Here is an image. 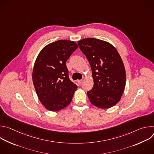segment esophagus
<instances>
[{
  "mask_svg": "<svg viewBox=\"0 0 154 154\" xmlns=\"http://www.w3.org/2000/svg\"><path fill=\"white\" fill-rule=\"evenodd\" d=\"M82 81H83V80H77L78 84H79V85H80L81 83H82Z\"/></svg>",
  "mask_w": 154,
  "mask_h": 154,
  "instance_id": "1",
  "label": "esophagus"
}]
</instances>
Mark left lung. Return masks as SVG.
Listing matches in <instances>:
<instances>
[{"label": "left lung", "instance_id": "obj_1", "mask_svg": "<svg viewBox=\"0 0 154 154\" xmlns=\"http://www.w3.org/2000/svg\"><path fill=\"white\" fill-rule=\"evenodd\" d=\"M92 69L94 86L87 92L90 101L100 108H108L121 99L125 86L122 60L111 44L96 38L77 42Z\"/></svg>", "mask_w": 154, "mask_h": 154}]
</instances>
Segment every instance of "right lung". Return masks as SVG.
<instances>
[{
    "instance_id": "right-lung-1",
    "label": "right lung",
    "mask_w": 154,
    "mask_h": 154,
    "mask_svg": "<svg viewBox=\"0 0 154 154\" xmlns=\"http://www.w3.org/2000/svg\"><path fill=\"white\" fill-rule=\"evenodd\" d=\"M78 48L69 40H58L44 48L33 70V82L38 97L50 111H58L71 102L77 86L69 79L66 62Z\"/></svg>"
}]
</instances>
